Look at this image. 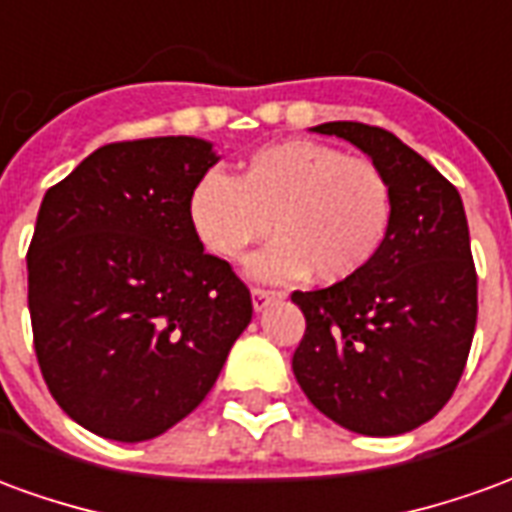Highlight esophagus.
Instances as JSON below:
<instances>
[{"mask_svg":"<svg viewBox=\"0 0 512 512\" xmlns=\"http://www.w3.org/2000/svg\"><path fill=\"white\" fill-rule=\"evenodd\" d=\"M279 299H282V293H279V290H266V288L252 290V304H255L257 312H263L271 301H279Z\"/></svg>","mask_w":512,"mask_h":512,"instance_id":"34e87169","label":"esophagus"}]
</instances>
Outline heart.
I'll return each mask as SVG.
<instances>
[{
    "mask_svg": "<svg viewBox=\"0 0 512 512\" xmlns=\"http://www.w3.org/2000/svg\"><path fill=\"white\" fill-rule=\"evenodd\" d=\"M392 213L384 169L307 139L260 147L235 178L211 169L189 194L191 230L224 260L244 257L274 224L279 238L249 263L260 279H354L384 249Z\"/></svg>",
    "mask_w": 512,
    "mask_h": 512,
    "instance_id": "obj_1",
    "label": "heart"
}]
</instances>
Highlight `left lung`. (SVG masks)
<instances>
[{"instance_id": "8db88e82", "label": "left lung", "mask_w": 512, "mask_h": 512, "mask_svg": "<svg viewBox=\"0 0 512 512\" xmlns=\"http://www.w3.org/2000/svg\"><path fill=\"white\" fill-rule=\"evenodd\" d=\"M384 169L395 213L384 249L354 279L293 290L304 337L293 376L310 403L362 436H397L439 414L461 381L477 323V271L458 189L395 134L323 123Z\"/></svg>"}]
</instances>
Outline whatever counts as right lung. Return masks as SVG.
I'll return each instance as SVG.
<instances>
[{"label":"right lung","mask_w":512,"mask_h":512,"mask_svg":"<svg viewBox=\"0 0 512 512\" xmlns=\"http://www.w3.org/2000/svg\"><path fill=\"white\" fill-rule=\"evenodd\" d=\"M216 161L194 136L112 142L40 202L27 252L40 373L104 439H156L189 417L252 321L249 288L189 222Z\"/></svg>","instance_id":"1"}]
</instances>
